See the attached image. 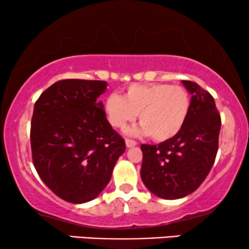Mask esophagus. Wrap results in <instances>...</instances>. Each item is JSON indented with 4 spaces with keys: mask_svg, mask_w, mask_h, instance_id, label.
Instances as JSON below:
<instances>
[{
    "mask_svg": "<svg viewBox=\"0 0 249 249\" xmlns=\"http://www.w3.org/2000/svg\"><path fill=\"white\" fill-rule=\"evenodd\" d=\"M125 144H126V147H133L137 145V142L132 141V139H125Z\"/></svg>",
    "mask_w": 249,
    "mask_h": 249,
    "instance_id": "obj_1",
    "label": "esophagus"
}]
</instances>
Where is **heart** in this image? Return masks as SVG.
Returning <instances> with one entry per match:
<instances>
[{
  "mask_svg": "<svg viewBox=\"0 0 249 249\" xmlns=\"http://www.w3.org/2000/svg\"><path fill=\"white\" fill-rule=\"evenodd\" d=\"M191 99L178 85L131 84L124 95L111 93L104 111L111 126L124 128L139 116L142 126L131 133L150 134L154 142H166L180 132L188 116Z\"/></svg>",
  "mask_w": 249,
  "mask_h": 249,
  "instance_id": "obj_1",
  "label": "heart"
}]
</instances>
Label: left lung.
I'll use <instances>...</instances> for the list:
<instances>
[{
    "instance_id": "obj_1",
    "label": "left lung",
    "mask_w": 249,
    "mask_h": 249,
    "mask_svg": "<svg viewBox=\"0 0 249 249\" xmlns=\"http://www.w3.org/2000/svg\"><path fill=\"white\" fill-rule=\"evenodd\" d=\"M192 95L180 132L158 145L142 144L141 170L144 185L162 199H179L198 188L215 160L221 118L210 92L182 81Z\"/></svg>"
}]
</instances>
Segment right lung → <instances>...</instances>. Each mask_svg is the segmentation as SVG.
I'll list each match as a JSON object with an SVG mask.
<instances>
[{
    "mask_svg": "<svg viewBox=\"0 0 249 249\" xmlns=\"http://www.w3.org/2000/svg\"><path fill=\"white\" fill-rule=\"evenodd\" d=\"M107 82L63 79L39 96L31 118L33 162L45 185L72 204L95 199L112 176L125 142L98 97Z\"/></svg>",
    "mask_w": 249,
    "mask_h": 249,
    "instance_id": "right-lung-1",
    "label": "right lung"
}]
</instances>
